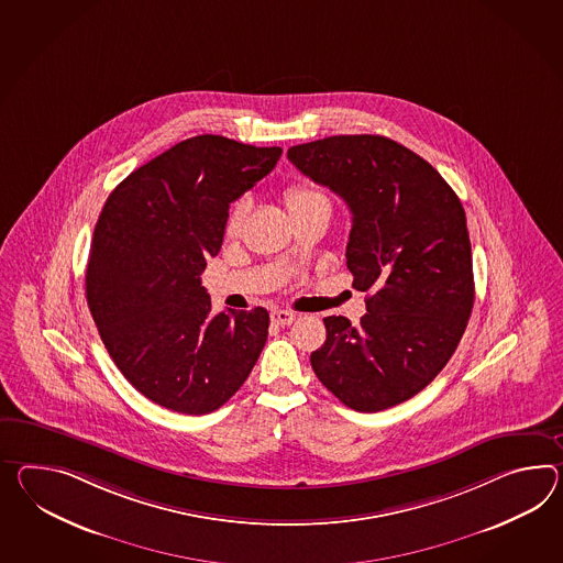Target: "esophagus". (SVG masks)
Masks as SVG:
<instances>
[{"instance_id": "esophagus-1", "label": "esophagus", "mask_w": 563, "mask_h": 563, "mask_svg": "<svg viewBox=\"0 0 563 563\" xmlns=\"http://www.w3.org/2000/svg\"><path fill=\"white\" fill-rule=\"evenodd\" d=\"M271 319H273V323H276V325H290L297 319V313L285 311V309H275L271 313Z\"/></svg>"}]
</instances>
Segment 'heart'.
<instances>
[{
  "mask_svg": "<svg viewBox=\"0 0 563 563\" xmlns=\"http://www.w3.org/2000/svg\"><path fill=\"white\" fill-rule=\"evenodd\" d=\"M285 201H287L290 211H297V209H302V207L330 206L328 195L321 191V189H317L316 185L305 183V180L288 185L287 189H285ZM244 216H246V203L240 201V203H235V207H233L232 213L228 218V223H225V233L228 235H238L240 228H242Z\"/></svg>",
  "mask_w": 563,
  "mask_h": 563,
  "instance_id": "heart-1",
  "label": "heart"
}]
</instances>
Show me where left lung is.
Instances as JSON below:
<instances>
[{
	"instance_id": "left-lung-1",
	"label": "left lung",
	"mask_w": 563,
	"mask_h": 563,
	"mask_svg": "<svg viewBox=\"0 0 563 563\" xmlns=\"http://www.w3.org/2000/svg\"><path fill=\"white\" fill-rule=\"evenodd\" d=\"M287 156L350 207L345 258L354 287L368 292L357 325L323 319L317 378L354 411L405 402L443 371L474 307L464 207L433 166L390 137H323Z\"/></svg>"
}]
</instances>
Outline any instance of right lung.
I'll return each mask as SVG.
<instances>
[{
  "label": "right lung",
  "instance_id": "obj_1",
  "mask_svg": "<svg viewBox=\"0 0 563 563\" xmlns=\"http://www.w3.org/2000/svg\"><path fill=\"white\" fill-rule=\"evenodd\" d=\"M283 148L187 137L111 191L96 223L85 295L125 380L168 411L206 415L238 393L268 338V311H221L201 287L230 203Z\"/></svg>",
  "mask_w": 563,
  "mask_h": 563
}]
</instances>
